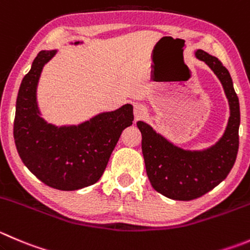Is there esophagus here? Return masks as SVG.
Wrapping results in <instances>:
<instances>
[{
  "instance_id": "1",
  "label": "esophagus",
  "mask_w": 250,
  "mask_h": 250,
  "mask_svg": "<svg viewBox=\"0 0 250 250\" xmlns=\"http://www.w3.org/2000/svg\"><path fill=\"white\" fill-rule=\"evenodd\" d=\"M146 107H145L144 105H142V104H135L134 105V116L137 120H140V118L144 117L145 115H146Z\"/></svg>"
}]
</instances>
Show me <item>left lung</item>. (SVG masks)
<instances>
[{"instance_id":"8db88e82","label":"left lung","mask_w":250,"mask_h":250,"mask_svg":"<svg viewBox=\"0 0 250 250\" xmlns=\"http://www.w3.org/2000/svg\"><path fill=\"white\" fill-rule=\"evenodd\" d=\"M195 55L219 77L229 99L231 115L221 139L207 150L189 151L174 146L146 123H137L152 188L169 199L184 202L200 198L221 183L233 167L239 146V100L231 76L219 58L202 50Z\"/></svg>"}]
</instances>
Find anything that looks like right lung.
<instances>
[{"mask_svg":"<svg viewBox=\"0 0 250 250\" xmlns=\"http://www.w3.org/2000/svg\"><path fill=\"white\" fill-rule=\"evenodd\" d=\"M56 53L40 51L23 78L16 104L13 135L21 161L46 186L78 190L103 176L123 129L133 125V106L125 105L73 127L57 128L39 116L36 86L42 67Z\"/></svg>","mask_w":250,"mask_h":250,"instance_id":"1","label":"right lung"}]
</instances>
